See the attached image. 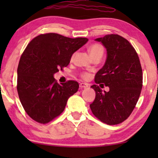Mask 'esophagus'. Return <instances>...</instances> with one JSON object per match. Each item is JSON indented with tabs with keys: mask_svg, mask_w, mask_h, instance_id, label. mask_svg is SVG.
<instances>
[{
	"mask_svg": "<svg viewBox=\"0 0 158 158\" xmlns=\"http://www.w3.org/2000/svg\"><path fill=\"white\" fill-rule=\"evenodd\" d=\"M88 87V84L85 83H80V88H85Z\"/></svg>",
	"mask_w": 158,
	"mask_h": 158,
	"instance_id": "34e87169",
	"label": "esophagus"
}]
</instances>
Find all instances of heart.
I'll list each match as a JSON object with an SVG mask.
<instances>
[{"instance_id":"obj_1","label":"heart","mask_w":158,"mask_h":158,"mask_svg":"<svg viewBox=\"0 0 158 158\" xmlns=\"http://www.w3.org/2000/svg\"><path fill=\"white\" fill-rule=\"evenodd\" d=\"M103 47L102 45L101 44H98V43H95V44H93L92 45H90L88 48V52H89L90 55L91 57H95V56H101L102 57L103 54ZM74 57V55H73L72 56V59ZM81 77L82 78L85 79V80H88L90 78V75L89 73L87 72H83L81 73Z\"/></svg>"}]
</instances>
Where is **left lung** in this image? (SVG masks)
I'll return each instance as SVG.
<instances>
[{"mask_svg":"<svg viewBox=\"0 0 158 158\" xmlns=\"http://www.w3.org/2000/svg\"><path fill=\"white\" fill-rule=\"evenodd\" d=\"M96 40L106 48L107 58L95 77L96 85L91 86L96 98L90 107L101 122L118 124L130 116L141 94V64L135 48L122 36L107 34ZM97 84L108 86L110 90L102 92Z\"/></svg>","mask_w":158,"mask_h":158,"instance_id":"8db88e82","label":"left lung"}]
</instances>
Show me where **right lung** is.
<instances>
[{"instance_id":"1","label":"right lung","mask_w":158,"mask_h":158,"mask_svg":"<svg viewBox=\"0 0 158 158\" xmlns=\"http://www.w3.org/2000/svg\"><path fill=\"white\" fill-rule=\"evenodd\" d=\"M88 41L47 33L28 44L17 69V91L25 111L35 122L47 124L57 117L68 98L77 91V81L60 85L53 75L68 66L73 54Z\"/></svg>"}]
</instances>
